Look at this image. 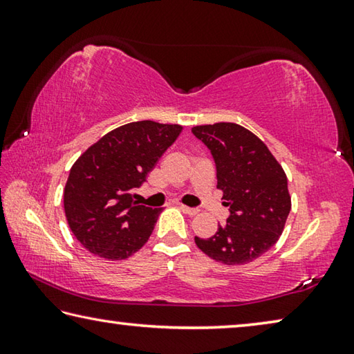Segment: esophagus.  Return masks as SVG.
<instances>
[{
  "label": "esophagus",
  "instance_id": "esophagus-1",
  "mask_svg": "<svg viewBox=\"0 0 354 354\" xmlns=\"http://www.w3.org/2000/svg\"><path fill=\"white\" fill-rule=\"evenodd\" d=\"M179 209H181V211H183L184 214H187V215H196V214H198V209H195V207L179 206Z\"/></svg>",
  "mask_w": 354,
  "mask_h": 354
}]
</instances>
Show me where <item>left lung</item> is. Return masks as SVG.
I'll use <instances>...</instances> for the list:
<instances>
[{"mask_svg": "<svg viewBox=\"0 0 354 354\" xmlns=\"http://www.w3.org/2000/svg\"><path fill=\"white\" fill-rule=\"evenodd\" d=\"M192 133L211 149L217 189L230 206L226 223L212 237H195L196 247L226 266L257 259L278 242L290 212L283 167L266 143L241 124H201Z\"/></svg>", "mask_w": 354, "mask_h": 354, "instance_id": "1", "label": "left lung"}]
</instances>
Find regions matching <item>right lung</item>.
<instances>
[{
	"mask_svg": "<svg viewBox=\"0 0 354 354\" xmlns=\"http://www.w3.org/2000/svg\"><path fill=\"white\" fill-rule=\"evenodd\" d=\"M181 131L179 124L133 122L107 133L77 158L65 184L64 209L84 248L122 261L147 243L162 209L139 205L134 190Z\"/></svg>",
	"mask_w": 354,
	"mask_h": 354,
	"instance_id": "add662e5",
	"label": "right lung"
}]
</instances>
